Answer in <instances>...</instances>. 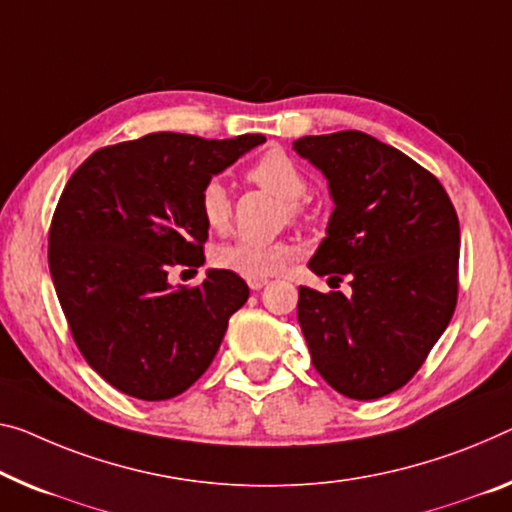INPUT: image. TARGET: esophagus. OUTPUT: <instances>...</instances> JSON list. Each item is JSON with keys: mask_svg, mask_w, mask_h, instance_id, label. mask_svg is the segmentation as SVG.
Returning <instances> with one entry per match:
<instances>
[{"mask_svg": "<svg viewBox=\"0 0 512 512\" xmlns=\"http://www.w3.org/2000/svg\"><path fill=\"white\" fill-rule=\"evenodd\" d=\"M267 283V279H249V288L251 290H261Z\"/></svg>", "mask_w": 512, "mask_h": 512, "instance_id": "1", "label": "esophagus"}]
</instances>
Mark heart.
<instances>
[{
	"instance_id": "b5f03b06",
	"label": "heart",
	"mask_w": 512,
	"mask_h": 512,
	"mask_svg": "<svg viewBox=\"0 0 512 512\" xmlns=\"http://www.w3.org/2000/svg\"><path fill=\"white\" fill-rule=\"evenodd\" d=\"M251 183L272 192L274 196L286 201V212L293 219L304 215L302 199L309 192V180L302 169L290 160L283 151H267L265 155L251 164L247 171ZM199 212L210 231H226L231 224L233 203L231 194L222 180L212 178L199 192ZM297 256V245L290 240H233L215 247L212 251V263L219 270L233 272L242 279H265L270 274L283 270Z\"/></svg>"
}]
</instances>
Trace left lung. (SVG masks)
Masks as SVG:
<instances>
[{"label":"left lung","instance_id":"8db88e82","mask_svg":"<svg viewBox=\"0 0 512 512\" xmlns=\"http://www.w3.org/2000/svg\"><path fill=\"white\" fill-rule=\"evenodd\" d=\"M293 148L325 174L334 199L309 267L350 295L300 286L297 320L329 387L373 400L412 380L458 304L460 222L442 183L398 148L359 130Z\"/></svg>","mask_w":512,"mask_h":512}]
</instances>
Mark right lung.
I'll use <instances>...</instances> for the list:
<instances>
[{
	"label": "right lung",
	"instance_id": "right-lung-1",
	"mask_svg": "<svg viewBox=\"0 0 512 512\" xmlns=\"http://www.w3.org/2000/svg\"><path fill=\"white\" fill-rule=\"evenodd\" d=\"M263 141L153 132L98 148L70 176L47 261L73 341L114 389L169 400L208 371L249 288L226 270L174 288L169 272L206 261L201 187Z\"/></svg>",
	"mask_w": 512,
	"mask_h": 512
}]
</instances>
